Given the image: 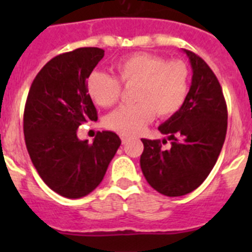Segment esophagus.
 <instances>
[{
    "label": "esophagus",
    "mask_w": 252,
    "mask_h": 252,
    "mask_svg": "<svg viewBox=\"0 0 252 252\" xmlns=\"http://www.w3.org/2000/svg\"><path fill=\"white\" fill-rule=\"evenodd\" d=\"M121 141H122V144H124V145H125V144H126V142L128 141V139L126 136H124V135H122V136H121Z\"/></svg>",
    "instance_id": "34e87169"
}]
</instances>
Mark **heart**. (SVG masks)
<instances>
[{
  "label": "heart",
  "instance_id": "1",
  "mask_svg": "<svg viewBox=\"0 0 252 252\" xmlns=\"http://www.w3.org/2000/svg\"><path fill=\"white\" fill-rule=\"evenodd\" d=\"M120 82L136 86L133 106L120 107L106 117V126L124 136L139 135L153 121L155 112L160 117L177 113L186 102L189 88V69L182 60L166 59L149 53H137L116 64ZM116 78L93 72L87 88L93 101L111 107L121 97V84Z\"/></svg>",
  "mask_w": 252,
  "mask_h": 252
}]
</instances>
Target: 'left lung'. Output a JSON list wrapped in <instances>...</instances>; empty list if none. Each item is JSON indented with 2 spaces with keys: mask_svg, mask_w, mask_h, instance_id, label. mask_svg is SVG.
Returning <instances> with one entry per match:
<instances>
[{
  "mask_svg": "<svg viewBox=\"0 0 252 252\" xmlns=\"http://www.w3.org/2000/svg\"><path fill=\"white\" fill-rule=\"evenodd\" d=\"M184 53L192 66V84L182 108L159 126L171 148L162 150L160 140L141 139L142 174L168 197L186 195L203 183L227 132V106L217 77L201 57L186 49Z\"/></svg>",
  "mask_w": 252,
  "mask_h": 252,
  "instance_id": "left-lung-1",
  "label": "left lung"
}]
</instances>
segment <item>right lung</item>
Wrapping results in <instances>:
<instances>
[{"label":"right lung","instance_id":"add662e5","mask_svg":"<svg viewBox=\"0 0 252 252\" xmlns=\"http://www.w3.org/2000/svg\"><path fill=\"white\" fill-rule=\"evenodd\" d=\"M103 55V49L79 48L53 58L26 99L24 135L31 161L49 188L70 199L99 186L121 145L112 131L98 132L92 144L77 136L82 124L98 119L87 78Z\"/></svg>","mask_w":252,"mask_h":252}]
</instances>
